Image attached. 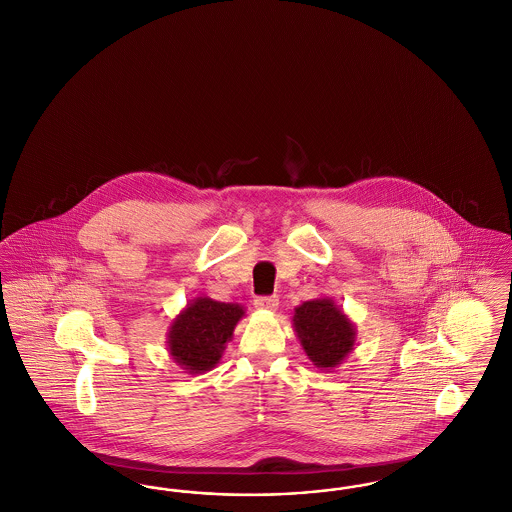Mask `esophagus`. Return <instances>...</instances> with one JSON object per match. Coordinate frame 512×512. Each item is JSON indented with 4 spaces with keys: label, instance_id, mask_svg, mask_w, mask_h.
<instances>
[{
    "label": "esophagus",
    "instance_id": "34e87169",
    "mask_svg": "<svg viewBox=\"0 0 512 512\" xmlns=\"http://www.w3.org/2000/svg\"><path fill=\"white\" fill-rule=\"evenodd\" d=\"M253 305L257 310H268V312H272V310H276L278 305H280V301H278V297H257L255 301H253Z\"/></svg>",
    "mask_w": 512,
    "mask_h": 512
}]
</instances>
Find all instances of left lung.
<instances>
[{"mask_svg":"<svg viewBox=\"0 0 512 512\" xmlns=\"http://www.w3.org/2000/svg\"><path fill=\"white\" fill-rule=\"evenodd\" d=\"M293 329L308 360L318 369H335L356 345V326L333 299H312L293 310Z\"/></svg>","mask_w":512,"mask_h":512,"instance_id":"left-lung-1","label":"left lung"}]
</instances>
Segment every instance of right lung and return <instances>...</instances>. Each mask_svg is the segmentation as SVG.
I'll use <instances>...</instances> for the list:
<instances>
[{
  "mask_svg": "<svg viewBox=\"0 0 512 512\" xmlns=\"http://www.w3.org/2000/svg\"><path fill=\"white\" fill-rule=\"evenodd\" d=\"M246 316L238 303H221L207 295L194 297L167 329V350L186 373H205L223 358L234 328Z\"/></svg>",
  "mask_w": 512,
  "mask_h": 512,
  "instance_id": "obj_1",
  "label": "right lung"
}]
</instances>
